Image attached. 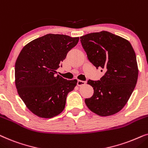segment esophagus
<instances>
[{
    "label": "esophagus",
    "mask_w": 148,
    "mask_h": 148,
    "mask_svg": "<svg viewBox=\"0 0 148 148\" xmlns=\"http://www.w3.org/2000/svg\"><path fill=\"white\" fill-rule=\"evenodd\" d=\"M85 84H86V81H83V80H78L77 84L78 86H83Z\"/></svg>",
    "instance_id": "esophagus-1"
}]
</instances>
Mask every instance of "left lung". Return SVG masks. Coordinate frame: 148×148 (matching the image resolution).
Instances as JSON below:
<instances>
[{
	"instance_id": "1",
	"label": "left lung",
	"mask_w": 148,
	"mask_h": 148,
	"mask_svg": "<svg viewBox=\"0 0 148 148\" xmlns=\"http://www.w3.org/2000/svg\"><path fill=\"white\" fill-rule=\"evenodd\" d=\"M88 60L103 72L100 80H88L94 93L84 101L101 116L114 115L129 101L135 87L139 70L135 51L127 39L107 31L80 37Z\"/></svg>"
}]
</instances>
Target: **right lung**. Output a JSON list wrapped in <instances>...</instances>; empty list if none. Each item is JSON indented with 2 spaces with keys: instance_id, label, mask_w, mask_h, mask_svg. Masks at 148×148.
Here are the masks:
<instances>
[{
  "instance_id": "obj_1",
  "label": "right lung",
  "mask_w": 148,
  "mask_h": 148,
  "mask_svg": "<svg viewBox=\"0 0 148 148\" xmlns=\"http://www.w3.org/2000/svg\"><path fill=\"white\" fill-rule=\"evenodd\" d=\"M78 40L79 37L49 34L27 43L19 53L15 86L25 106L37 116L51 119L64 110L67 95L78 81L64 79L56 70Z\"/></svg>"
}]
</instances>
